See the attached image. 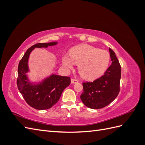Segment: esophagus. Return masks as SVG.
<instances>
[{"label": "esophagus", "instance_id": "obj_1", "mask_svg": "<svg viewBox=\"0 0 145 145\" xmlns=\"http://www.w3.org/2000/svg\"><path fill=\"white\" fill-rule=\"evenodd\" d=\"M71 83H78V81L77 79H74V78H71Z\"/></svg>", "mask_w": 145, "mask_h": 145}]
</instances>
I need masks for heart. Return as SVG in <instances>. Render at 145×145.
<instances>
[{
	"label": "heart",
	"instance_id": "obj_1",
	"mask_svg": "<svg viewBox=\"0 0 145 145\" xmlns=\"http://www.w3.org/2000/svg\"><path fill=\"white\" fill-rule=\"evenodd\" d=\"M110 60V54L107 51L82 44L72 48L69 56H63L62 63L68 69H72L74 64L78 65V71L82 76L85 79L93 80L106 72Z\"/></svg>",
	"mask_w": 145,
	"mask_h": 145
}]
</instances>
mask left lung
<instances>
[{"mask_svg":"<svg viewBox=\"0 0 145 145\" xmlns=\"http://www.w3.org/2000/svg\"><path fill=\"white\" fill-rule=\"evenodd\" d=\"M112 63L102 76L93 82L83 83L80 99L85 106L91 109L103 108L115 100L120 91L121 67L115 52L111 48Z\"/></svg>","mask_w":145,"mask_h":145,"instance_id":"1","label":"left lung"}]
</instances>
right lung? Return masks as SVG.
<instances>
[{
    "mask_svg": "<svg viewBox=\"0 0 145 145\" xmlns=\"http://www.w3.org/2000/svg\"><path fill=\"white\" fill-rule=\"evenodd\" d=\"M57 44V42L39 43L31 46L26 51L18 66L17 88L30 106L38 110L51 108L59 100L63 90L71 83V78L52 74L42 82H31L27 76L29 71L28 59L35 48H47Z\"/></svg>",
    "mask_w": 145,
    "mask_h": 145,
    "instance_id": "right-lung-1",
    "label": "right lung"
}]
</instances>
